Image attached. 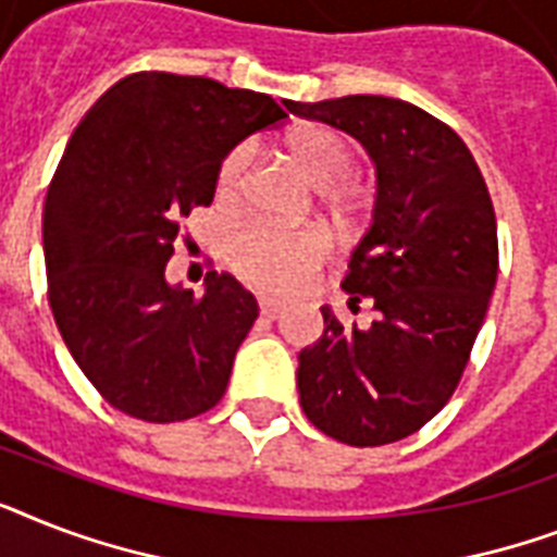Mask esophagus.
<instances>
[{"mask_svg":"<svg viewBox=\"0 0 557 557\" xmlns=\"http://www.w3.org/2000/svg\"><path fill=\"white\" fill-rule=\"evenodd\" d=\"M260 312L265 314V318H280V314L286 312V306L280 304V300H274V297H260Z\"/></svg>","mask_w":557,"mask_h":557,"instance_id":"esophagus-1","label":"esophagus"}]
</instances>
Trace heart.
I'll list each match as a JSON object with an SVG mask.
<instances>
[{"label":"heart","instance_id":"1","mask_svg":"<svg viewBox=\"0 0 557 557\" xmlns=\"http://www.w3.org/2000/svg\"><path fill=\"white\" fill-rule=\"evenodd\" d=\"M295 152L318 187H341L356 176L358 156L352 144L335 129H309L297 135ZM253 147L236 144L216 173V196L227 205L243 199L245 182L251 173ZM330 253V239L318 227H286L277 222H251L231 239V265L236 274L265 292L288 295L309 283L323 257Z\"/></svg>","mask_w":557,"mask_h":557}]
</instances>
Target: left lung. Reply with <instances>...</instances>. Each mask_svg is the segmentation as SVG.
Returning a JSON list of instances; mask_svg holds the SVG:
<instances>
[{
    "label": "left lung",
    "instance_id": "obj_1",
    "mask_svg": "<svg viewBox=\"0 0 557 557\" xmlns=\"http://www.w3.org/2000/svg\"><path fill=\"white\" fill-rule=\"evenodd\" d=\"M364 144L379 196L341 288L370 326L323 306V335L300 352L297 389L332 440L375 448L416 433L454 396L497 283V219L474 156L448 124L381 95L297 103Z\"/></svg>",
    "mask_w": 557,
    "mask_h": 557
}]
</instances>
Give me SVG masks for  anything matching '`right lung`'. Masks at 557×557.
<instances>
[{
  "mask_svg": "<svg viewBox=\"0 0 557 557\" xmlns=\"http://www.w3.org/2000/svg\"><path fill=\"white\" fill-rule=\"evenodd\" d=\"M286 117L260 91L138 72L69 138L42 210L48 304L83 375L121 413L185 422L225 396L257 300L225 271H208L201 297L164 271L185 216L213 201L222 159Z\"/></svg>",
  "mask_w": 557,
  "mask_h": 557,
  "instance_id": "obj_1",
  "label": "right lung"
}]
</instances>
